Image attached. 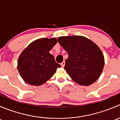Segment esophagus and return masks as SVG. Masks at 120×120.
<instances>
[{
    "instance_id": "esophagus-1",
    "label": "esophagus",
    "mask_w": 120,
    "mask_h": 120,
    "mask_svg": "<svg viewBox=\"0 0 120 120\" xmlns=\"http://www.w3.org/2000/svg\"><path fill=\"white\" fill-rule=\"evenodd\" d=\"M61 67H64V66H65V61H63V62L61 63Z\"/></svg>"
}]
</instances>
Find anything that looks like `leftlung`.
I'll list each match as a JSON object with an SVG mask.
<instances>
[{
    "label": "left lung",
    "mask_w": 120,
    "mask_h": 120,
    "mask_svg": "<svg viewBox=\"0 0 120 120\" xmlns=\"http://www.w3.org/2000/svg\"><path fill=\"white\" fill-rule=\"evenodd\" d=\"M68 57L64 69L78 84L88 86L99 78L105 66V57L99 46L82 36H67L58 38Z\"/></svg>",
    "instance_id": "left-lung-1"
}]
</instances>
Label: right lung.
I'll return each mask as SVG.
<instances>
[{"label": "right lung", "mask_w": 120, "mask_h": 120, "mask_svg": "<svg viewBox=\"0 0 120 120\" xmlns=\"http://www.w3.org/2000/svg\"><path fill=\"white\" fill-rule=\"evenodd\" d=\"M57 42L55 38H41L31 42L18 59L17 69L23 80L28 84L39 86L53 77L61 67L49 53Z\"/></svg>", "instance_id": "right-lung-1"}]
</instances>
